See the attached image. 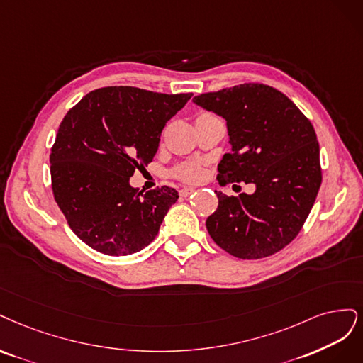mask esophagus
Instances as JSON below:
<instances>
[{"label": "esophagus", "instance_id": "1", "mask_svg": "<svg viewBox=\"0 0 363 363\" xmlns=\"http://www.w3.org/2000/svg\"><path fill=\"white\" fill-rule=\"evenodd\" d=\"M179 193H181L182 197H186V196H190V194L194 193V189H193V186H182Z\"/></svg>", "mask_w": 363, "mask_h": 363}]
</instances>
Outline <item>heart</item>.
<instances>
[{"label": "heart", "instance_id": "b5f03b06", "mask_svg": "<svg viewBox=\"0 0 363 363\" xmlns=\"http://www.w3.org/2000/svg\"><path fill=\"white\" fill-rule=\"evenodd\" d=\"M206 116V114H201ZM203 170L202 167L196 164V162H186V164H181L177 170H174V177L185 181V182H196L202 178Z\"/></svg>", "mask_w": 363, "mask_h": 363}]
</instances>
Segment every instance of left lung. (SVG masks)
Wrapping results in <instances>:
<instances>
[{"label":"left lung","mask_w":363,"mask_h":363,"mask_svg":"<svg viewBox=\"0 0 363 363\" xmlns=\"http://www.w3.org/2000/svg\"><path fill=\"white\" fill-rule=\"evenodd\" d=\"M193 102L226 121L232 149L220 161L218 182L255 185L252 194L216 190L209 235L241 259L282 250L305 225L321 185L312 123L282 91L258 83L203 93Z\"/></svg>","instance_id":"obj_1"}]
</instances>
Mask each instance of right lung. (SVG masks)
<instances>
[{"instance_id": "right-lung-1", "label": "right lung", "mask_w": 363, "mask_h": 363, "mask_svg": "<svg viewBox=\"0 0 363 363\" xmlns=\"http://www.w3.org/2000/svg\"><path fill=\"white\" fill-rule=\"evenodd\" d=\"M191 96L113 86L67 111L50 155L52 193L89 247L125 256L154 241L178 191L161 186L143 194L130 178L154 160L162 128Z\"/></svg>"}]
</instances>
